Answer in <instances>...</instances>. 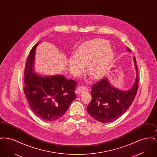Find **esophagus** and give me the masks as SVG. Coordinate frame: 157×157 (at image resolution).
<instances>
[{"label":"esophagus","mask_w":157,"mask_h":157,"mask_svg":"<svg viewBox=\"0 0 157 157\" xmlns=\"http://www.w3.org/2000/svg\"><path fill=\"white\" fill-rule=\"evenodd\" d=\"M88 90V88L83 86H79L77 89L76 90L75 92L76 94H82L83 92H85V91H87Z\"/></svg>","instance_id":"obj_1"}]
</instances>
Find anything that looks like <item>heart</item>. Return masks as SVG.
Listing matches in <instances>:
<instances>
[{
	"instance_id": "1",
	"label": "heart",
	"mask_w": 157,
	"mask_h": 157,
	"mask_svg": "<svg viewBox=\"0 0 157 157\" xmlns=\"http://www.w3.org/2000/svg\"><path fill=\"white\" fill-rule=\"evenodd\" d=\"M113 58L114 54L109 49V42L104 39H96L79 46L75 56H72L69 59L68 67L72 74L77 76L84 70L80 63L88 64V72L92 78L99 79L107 72Z\"/></svg>"
}]
</instances>
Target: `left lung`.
Segmentation results:
<instances>
[{
    "label": "left lung",
    "mask_w": 157,
    "mask_h": 157,
    "mask_svg": "<svg viewBox=\"0 0 157 157\" xmlns=\"http://www.w3.org/2000/svg\"><path fill=\"white\" fill-rule=\"evenodd\" d=\"M129 52L131 50L127 47ZM136 77L133 86L125 91L113 87L107 78L94 84L90 91L92 99L87 111L94 118L108 123L121 117L132 104L138 89V75L136 61L134 57Z\"/></svg>",
    "instance_id": "left-lung-1"
}]
</instances>
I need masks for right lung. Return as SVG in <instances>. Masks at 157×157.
<instances>
[{"label":"right lung","instance_id":"right-lung-1","mask_svg":"<svg viewBox=\"0 0 157 157\" xmlns=\"http://www.w3.org/2000/svg\"><path fill=\"white\" fill-rule=\"evenodd\" d=\"M32 48L24 73V92L31 109L41 120L53 121L61 117L76 98L77 82L63 75L42 76L34 72L35 53L37 45Z\"/></svg>","mask_w":157,"mask_h":157}]
</instances>
